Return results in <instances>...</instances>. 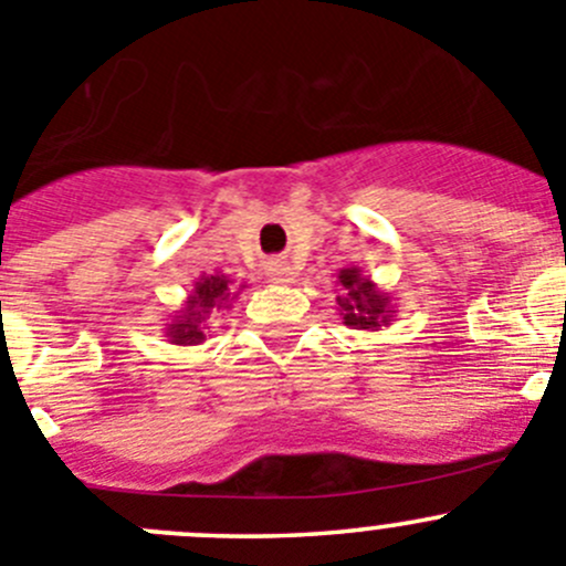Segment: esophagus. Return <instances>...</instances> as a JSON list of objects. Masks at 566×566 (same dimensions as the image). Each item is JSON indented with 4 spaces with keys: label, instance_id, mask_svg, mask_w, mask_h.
Segmentation results:
<instances>
[{
    "label": "esophagus",
    "instance_id": "34e87169",
    "mask_svg": "<svg viewBox=\"0 0 566 566\" xmlns=\"http://www.w3.org/2000/svg\"><path fill=\"white\" fill-rule=\"evenodd\" d=\"M265 273L273 284H293L295 282V268L290 265L287 260H271L265 265Z\"/></svg>",
    "mask_w": 566,
    "mask_h": 566
}]
</instances>
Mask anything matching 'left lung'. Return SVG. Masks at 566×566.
<instances>
[{"mask_svg": "<svg viewBox=\"0 0 566 566\" xmlns=\"http://www.w3.org/2000/svg\"><path fill=\"white\" fill-rule=\"evenodd\" d=\"M336 284L342 287V295H336V304H339V317L347 328L380 331L384 325H391V295L380 290L373 279L364 276L361 268H342L336 273Z\"/></svg>", "mask_w": 566, "mask_h": 566, "instance_id": "left-lung-1", "label": "left lung"}]
</instances>
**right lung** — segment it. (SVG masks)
Instances as JSON below:
<instances>
[{"label": "right lung", "instance_id": "add662e5", "mask_svg": "<svg viewBox=\"0 0 566 566\" xmlns=\"http://www.w3.org/2000/svg\"><path fill=\"white\" fill-rule=\"evenodd\" d=\"M243 287L247 284L235 287V282L230 276H224V273H202L193 282V290L188 293V298L182 301L180 310L175 312L167 328H164V336H167L169 345H202L208 339V317L213 312L230 310L232 301L238 298V293Z\"/></svg>", "mask_w": 566, "mask_h": 566}]
</instances>
